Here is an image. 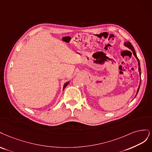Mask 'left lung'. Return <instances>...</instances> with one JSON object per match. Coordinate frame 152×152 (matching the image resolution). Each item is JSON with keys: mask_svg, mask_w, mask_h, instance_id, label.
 <instances>
[{"mask_svg": "<svg viewBox=\"0 0 152 152\" xmlns=\"http://www.w3.org/2000/svg\"><path fill=\"white\" fill-rule=\"evenodd\" d=\"M124 45H125V46H126L127 47H128L129 48H130V49L132 50V52H133L134 56H135V57L136 58L137 61H138V69H139V72H140V76H141V71H141V67H140V61H139L138 58V57H137V56H136V52H135V50H134V48L133 46L131 45V43L129 42H125V43H124ZM140 84H141V83H140V86H139V87H138V90H137V94H136V96L137 95V94H138V91H139V89H140Z\"/></svg>", "mask_w": 152, "mask_h": 152, "instance_id": "8db88e82", "label": "left lung"}]
</instances>
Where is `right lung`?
I'll list each match as a JSON object with an SVG mask.
<instances>
[{
    "label": "right lung",
    "mask_w": 152,
    "mask_h": 152,
    "mask_svg": "<svg viewBox=\"0 0 152 152\" xmlns=\"http://www.w3.org/2000/svg\"><path fill=\"white\" fill-rule=\"evenodd\" d=\"M69 81H68V82H67V83H65V84H64V87H63V90L66 87V86H67V85L68 84H69Z\"/></svg>",
    "instance_id": "1"
}]
</instances>
